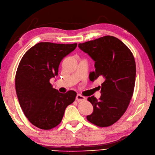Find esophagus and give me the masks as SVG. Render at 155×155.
Instances as JSON below:
<instances>
[{"instance_id": "34e87169", "label": "esophagus", "mask_w": 155, "mask_h": 155, "mask_svg": "<svg viewBox=\"0 0 155 155\" xmlns=\"http://www.w3.org/2000/svg\"><path fill=\"white\" fill-rule=\"evenodd\" d=\"M76 100L77 101H78V102H80V101H83V100H85V97H84V96H82L81 94H77V96H76Z\"/></svg>"}]
</instances>
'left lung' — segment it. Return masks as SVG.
<instances>
[{
  "mask_svg": "<svg viewBox=\"0 0 155 155\" xmlns=\"http://www.w3.org/2000/svg\"><path fill=\"white\" fill-rule=\"evenodd\" d=\"M79 48L95 61V71L90 74L94 81L102 77L101 96L88 97L94 111L87 120L100 127L117 122L126 112L133 94L136 64L130 50L118 38L105 36L79 43Z\"/></svg>",
  "mask_w": 155,
  "mask_h": 155,
  "instance_id": "1",
  "label": "left lung"
}]
</instances>
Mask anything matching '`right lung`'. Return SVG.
I'll list each match as a JSON object with an SVG mask.
<instances>
[{"instance_id": "1", "label": "right lung", "mask_w": 155, "mask_h": 155, "mask_svg": "<svg viewBox=\"0 0 155 155\" xmlns=\"http://www.w3.org/2000/svg\"><path fill=\"white\" fill-rule=\"evenodd\" d=\"M76 47L77 43H39L21 60L15 76L16 93L25 116L37 128L55 127L67 106L74 102L75 91L60 93L49 80L58 75L60 62Z\"/></svg>"}]
</instances>
